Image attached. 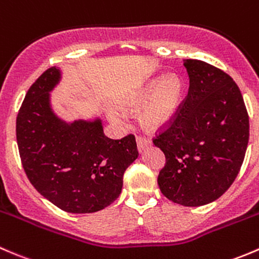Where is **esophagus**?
Here are the masks:
<instances>
[{"mask_svg": "<svg viewBox=\"0 0 259 259\" xmlns=\"http://www.w3.org/2000/svg\"><path fill=\"white\" fill-rule=\"evenodd\" d=\"M151 145V141L148 140L147 137H145V136H137V146H138V151L142 152L143 149L146 147H148V146Z\"/></svg>", "mask_w": 259, "mask_h": 259, "instance_id": "esophagus-1", "label": "esophagus"}]
</instances>
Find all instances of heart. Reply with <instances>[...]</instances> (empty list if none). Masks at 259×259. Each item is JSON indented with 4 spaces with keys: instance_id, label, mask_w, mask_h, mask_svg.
I'll use <instances>...</instances> for the list:
<instances>
[{
    "instance_id": "obj_1",
    "label": "heart",
    "mask_w": 259,
    "mask_h": 259,
    "mask_svg": "<svg viewBox=\"0 0 259 259\" xmlns=\"http://www.w3.org/2000/svg\"><path fill=\"white\" fill-rule=\"evenodd\" d=\"M181 96L182 84L180 78L175 74H168L158 83L151 82L130 97L124 98L122 105L127 108H137L148 102L141 113V121L146 127L156 128L166 123L172 117L180 105ZM110 116L114 123L123 122V118L118 112L112 111Z\"/></svg>"
}]
</instances>
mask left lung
Wrapping results in <instances>:
<instances>
[{"instance_id": "8db88e82", "label": "left lung", "mask_w": 259, "mask_h": 259, "mask_svg": "<svg viewBox=\"0 0 259 259\" xmlns=\"http://www.w3.org/2000/svg\"><path fill=\"white\" fill-rule=\"evenodd\" d=\"M183 65L187 96L152 141L166 157L157 180L163 196L198 207L220 198L236 180L248 145L249 117L229 74L199 60Z\"/></svg>"}]
</instances>
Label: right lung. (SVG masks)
I'll use <instances>...</instances> for the list:
<instances>
[{"label": "right lung", "instance_id": "right-lung-1", "mask_svg": "<svg viewBox=\"0 0 259 259\" xmlns=\"http://www.w3.org/2000/svg\"><path fill=\"white\" fill-rule=\"evenodd\" d=\"M58 79L60 71L51 67L26 93L16 119L21 162L31 185L58 208L97 212L121 194L124 170L138 157L136 137L111 140L101 121L58 119L49 102Z\"/></svg>", "mask_w": 259, "mask_h": 259}]
</instances>
